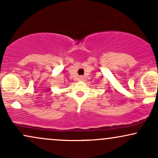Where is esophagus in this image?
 <instances>
[{"instance_id":"obj_1","label":"esophagus","mask_w":158,"mask_h":158,"mask_svg":"<svg viewBox=\"0 0 158 158\" xmlns=\"http://www.w3.org/2000/svg\"><path fill=\"white\" fill-rule=\"evenodd\" d=\"M79 79H80L81 81H82V80H84V78H83L82 77H79Z\"/></svg>"}]
</instances>
